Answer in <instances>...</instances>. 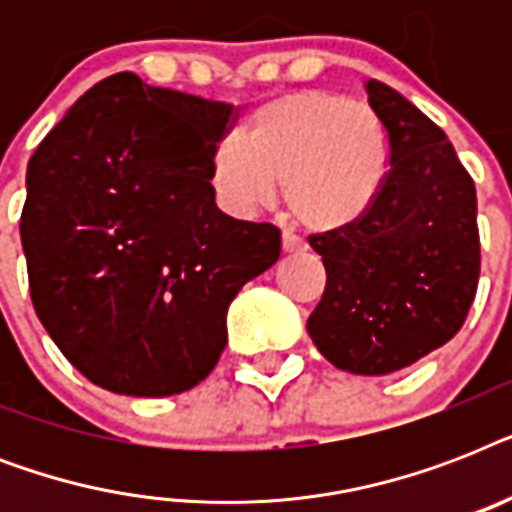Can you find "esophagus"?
<instances>
[{
  "instance_id": "34e87169",
  "label": "esophagus",
  "mask_w": 512,
  "mask_h": 512,
  "mask_svg": "<svg viewBox=\"0 0 512 512\" xmlns=\"http://www.w3.org/2000/svg\"><path fill=\"white\" fill-rule=\"evenodd\" d=\"M281 249H284L287 255H292V252H303L305 244L297 239V236H292V233H284V236H281Z\"/></svg>"
}]
</instances>
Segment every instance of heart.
<instances>
[{"label":"heart","mask_w":512,"mask_h":512,"mask_svg":"<svg viewBox=\"0 0 512 512\" xmlns=\"http://www.w3.org/2000/svg\"><path fill=\"white\" fill-rule=\"evenodd\" d=\"M390 177V140L372 108L337 92L265 100L209 159V191L233 215L268 207L276 185L297 223L342 233L372 215Z\"/></svg>","instance_id":"b5f03b06"}]
</instances>
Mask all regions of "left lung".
Listing matches in <instances>:
<instances>
[{
  "label": "left lung",
  "mask_w": 512,
  "mask_h": 512,
  "mask_svg": "<svg viewBox=\"0 0 512 512\" xmlns=\"http://www.w3.org/2000/svg\"><path fill=\"white\" fill-rule=\"evenodd\" d=\"M390 140V177L372 215L313 233L327 287L308 335L350 374H390L452 340L481 273L476 185L444 130L388 84L366 82Z\"/></svg>",
  "instance_id": "1"
}]
</instances>
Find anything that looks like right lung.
<instances>
[{"label":"right lung","instance_id":"obj_1","mask_svg":"<svg viewBox=\"0 0 512 512\" xmlns=\"http://www.w3.org/2000/svg\"><path fill=\"white\" fill-rule=\"evenodd\" d=\"M228 103L122 71L87 90L31 156L20 241L31 303L60 353L124 396H175L223 353L225 313L281 255L271 223L233 220L209 159Z\"/></svg>","mask_w":512,"mask_h":512}]
</instances>
